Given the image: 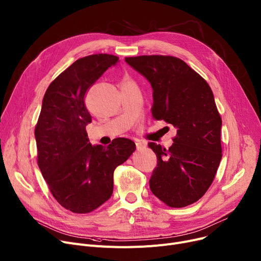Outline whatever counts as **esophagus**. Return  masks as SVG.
Listing matches in <instances>:
<instances>
[{
    "instance_id": "obj_1",
    "label": "esophagus",
    "mask_w": 261,
    "mask_h": 261,
    "mask_svg": "<svg viewBox=\"0 0 261 261\" xmlns=\"http://www.w3.org/2000/svg\"><path fill=\"white\" fill-rule=\"evenodd\" d=\"M135 145H136V149H137V150H141V149H143V148L146 147V144L143 143V142H141V141H136V142H135Z\"/></svg>"
}]
</instances>
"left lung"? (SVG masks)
Instances as JSON below:
<instances>
[{
  "label": "left lung",
  "instance_id": "8db88e82",
  "mask_svg": "<svg viewBox=\"0 0 261 261\" xmlns=\"http://www.w3.org/2000/svg\"><path fill=\"white\" fill-rule=\"evenodd\" d=\"M153 89L152 115L177 129L172 146H148L158 158L149 180L152 193L171 207L201 198L221 161V117L207 83L182 60L170 56L126 58Z\"/></svg>",
  "mask_w": 261,
  "mask_h": 261
}]
</instances>
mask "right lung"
I'll return each instance as SVG.
<instances>
[{
    "label": "right lung",
    "mask_w": 261,
    "mask_h": 261,
    "mask_svg": "<svg viewBox=\"0 0 261 261\" xmlns=\"http://www.w3.org/2000/svg\"><path fill=\"white\" fill-rule=\"evenodd\" d=\"M118 58L98 54L69 66L52 82L43 98L34 130L38 165L50 192L65 209L90 213L113 192V172L135 150L129 138L118 137L107 147L92 146L86 126L91 115L85 94Z\"/></svg>",
    "instance_id": "1"
}]
</instances>
